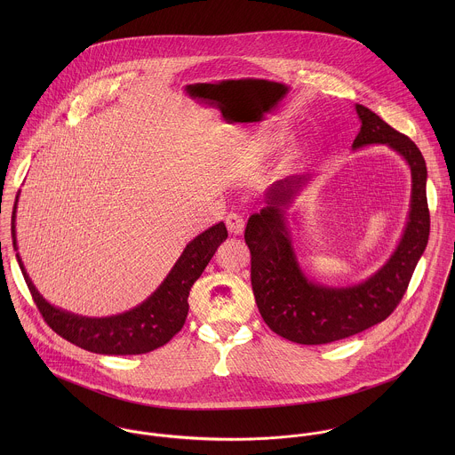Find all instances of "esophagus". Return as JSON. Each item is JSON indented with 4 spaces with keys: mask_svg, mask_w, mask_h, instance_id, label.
I'll list each match as a JSON object with an SVG mask.
<instances>
[{
    "mask_svg": "<svg viewBox=\"0 0 455 455\" xmlns=\"http://www.w3.org/2000/svg\"><path fill=\"white\" fill-rule=\"evenodd\" d=\"M226 226H228V231H229L231 235H240V233L243 231V228H245V222H243L242 215H238V213H228V217H226Z\"/></svg>",
    "mask_w": 455,
    "mask_h": 455,
    "instance_id": "34e87169",
    "label": "esophagus"
}]
</instances>
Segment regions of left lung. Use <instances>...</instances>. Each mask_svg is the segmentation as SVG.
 I'll list each match as a JSON object with an SVG mask.
<instances>
[{"mask_svg": "<svg viewBox=\"0 0 455 455\" xmlns=\"http://www.w3.org/2000/svg\"><path fill=\"white\" fill-rule=\"evenodd\" d=\"M355 112L361 131L352 147L386 143L411 170L408 222L389 260L368 280L350 287H329L310 280L299 267L285 222V208L310 180L303 175L275 182L266 195L267 206L251 215L245 229L260 317L273 332L301 345L338 341L386 321L403 299L429 238L427 170L420 150L370 108L355 105Z\"/></svg>", "mask_w": 455, "mask_h": 455, "instance_id": "1", "label": "left lung"}]
</instances>
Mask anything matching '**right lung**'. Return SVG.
Masks as SVG:
<instances>
[{"instance_id": "1", "label": "right lung", "mask_w": 455, "mask_h": 455, "mask_svg": "<svg viewBox=\"0 0 455 455\" xmlns=\"http://www.w3.org/2000/svg\"><path fill=\"white\" fill-rule=\"evenodd\" d=\"M15 208L17 199L12 215V238L13 249L17 251ZM226 238L228 229L224 222H219L204 233L197 235L184 249L182 256L175 262L164 282L141 305L134 307L130 312L101 319L75 315L52 307L33 285L19 258V252L15 258L42 317L52 327V331H56L69 343L94 354L136 355L166 345L184 327L189 312V291L201 276L206 264L213 258L217 247Z\"/></svg>"}]
</instances>
